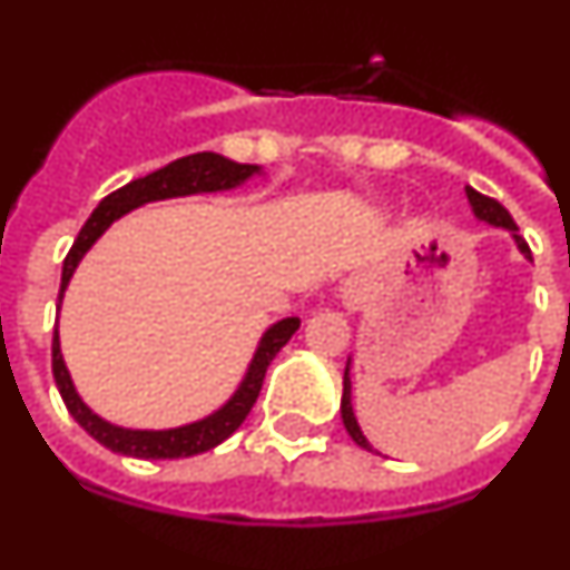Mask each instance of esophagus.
Here are the masks:
<instances>
[{
    "instance_id": "1",
    "label": "esophagus",
    "mask_w": 570,
    "mask_h": 570,
    "mask_svg": "<svg viewBox=\"0 0 570 570\" xmlns=\"http://www.w3.org/2000/svg\"><path fill=\"white\" fill-rule=\"evenodd\" d=\"M340 299L347 311L360 308L362 299H365V288H362L360 279H347L345 285L340 288Z\"/></svg>"
}]
</instances>
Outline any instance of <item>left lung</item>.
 Wrapping results in <instances>:
<instances>
[{
    "instance_id": "left-lung-1",
    "label": "left lung",
    "mask_w": 570,
    "mask_h": 570,
    "mask_svg": "<svg viewBox=\"0 0 570 570\" xmlns=\"http://www.w3.org/2000/svg\"><path fill=\"white\" fill-rule=\"evenodd\" d=\"M465 194H468V203H471L473 216H476L480 223L493 225V228L511 230L513 242H517V248H520L525 256H531V250H528L525 239H522V236H520V228L513 225L511 214H508V210L502 208V205L497 203V199H491V196H482L480 190H473V188H465ZM347 371H351V360H347L345 376H342V405H340L342 422H345V431H347V434H351V440H354L356 445L365 448V451H374V448H371V442L365 440V434H362L360 422H356L354 405H351V374H347Z\"/></svg>"
}]
</instances>
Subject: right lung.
<instances>
[{
    "label": "right lung",
    "instance_id": "1",
    "mask_svg": "<svg viewBox=\"0 0 570 570\" xmlns=\"http://www.w3.org/2000/svg\"><path fill=\"white\" fill-rule=\"evenodd\" d=\"M256 174H262L259 165H242L223 154L203 150V154L183 156V159H176V163L165 165V168L154 170V174L142 176V179H134V183H128L125 188L108 194L102 203L97 205V210L90 214L88 223L82 225L77 242H73V248L65 256L59 302H62L70 276H73L77 265L82 262V256L90 250V245H94L119 216L142 208V205L148 203L176 199V196L234 190L239 188V185L248 183L250 176ZM296 328H299V320H296V316L274 322V325L262 334L259 345H256L254 351V360H250L248 371L242 376L239 387L230 394V400L225 402L223 407H216L214 414L203 416V420L188 422V425L179 428H165V431L122 428L102 420L99 414H94V411L82 402V396L77 394L68 367H65L62 347H59V331L53 334V380H57L59 394H62V402L68 405L70 416H73L94 440L102 442L105 448H110L114 454L136 456V460H179V456H196L228 440L236 428L245 422V416L250 414V407H254L256 396H259L262 391L265 371H268V365L274 362V356L285 347V342L296 334Z\"/></svg>",
    "mask_w": 570,
    "mask_h": 570
}]
</instances>
